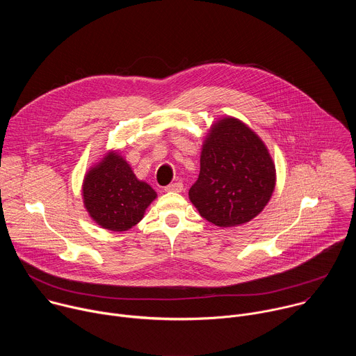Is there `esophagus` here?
I'll use <instances>...</instances> for the list:
<instances>
[{"label":"esophagus","mask_w":356,"mask_h":356,"mask_svg":"<svg viewBox=\"0 0 356 356\" xmlns=\"http://www.w3.org/2000/svg\"><path fill=\"white\" fill-rule=\"evenodd\" d=\"M183 190V183L181 181H175L170 183L169 186L165 187V191H175V193H180Z\"/></svg>","instance_id":"esophagus-1"}]
</instances>
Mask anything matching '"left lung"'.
<instances>
[{
    "label": "left lung",
    "mask_w": 356,
    "mask_h": 356,
    "mask_svg": "<svg viewBox=\"0 0 356 356\" xmlns=\"http://www.w3.org/2000/svg\"><path fill=\"white\" fill-rule=\"evenodd\" d=\"M276 169L264 140L248 125L225 117L211 125L188 198L200 216L218 227L255 218L269 202Z\"/></svg>",
    "instance_id": "obj_1"
}]
</instances>
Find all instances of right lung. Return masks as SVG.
<instances>
[{
	"instance_id": "add662e5",
	"label": "right lung",
	"mask_w": 356,
	"mask_h": 356,
	"mask_svg": "<svg viewBox=\"0 0 356 356\" xmlns=\"http://www.w3.org/2000/svg\"><path fill=\"white\" fill-rule=\"evenodd\" d=\"M156 195L115 150L94 165L83 181V202L90 217L101 228L114 232L136 225Z\"/></svg>"
}]
</instances>
